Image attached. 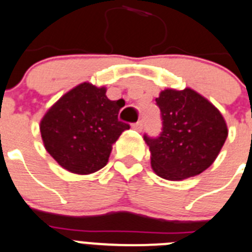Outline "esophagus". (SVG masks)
Listing matches in <instances>:
<instances>
[{
    "mask_svg": "<svg viewBox=\"0 0 252 252\" xmlns=\"http://www.w3.org/2000/svg\"><path fill=\"white\" fill-rule=\"evenodd\" d=\"M133 128H134L136 130H138V132H141V130L143 129V122H142V120H139V122L134 123V124H133Z\"/></svg>",
    "mask_w": 252,
    "mask_h": 252,
    "instance_id": "esophagus-1",
    "label": "esophagus"
}]
</instances>
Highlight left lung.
I'll return each instance as SVG.
<instances>
[{
    "label": "left lung",
    "instance_id": "8db88e82",
    "mask_svg": "<svg viewBox=\"0 0 252 252\" xmlns=\"http://www.w3.org/2000/svg\"><path fill=\"white\" fill-rule=\"evenodd\" d=\"M156 105L161 133L156 138L143 136L154 172L168 181H182L206 170L228 136L220 111L191 88L161 91Z\"/></svg>",
    "mask_w": 252,
    "mask_h": 252
}]
</instances>
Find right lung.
Wrapping results in <instances>:
<instances>
[{"instance_id":"right-lung-1","label":"right lung","mask_w":252,"mask_h":252,"mask_svg":"<svg viewBox=\"0 0 252 252\" xmlns=\"http://www.w3.org/2000/svg\"><path fill=\"white\" fill-rule=\"evenodd\" d=\"M124 101H111L105 87L79 84L51 106L41 120L44 147L64 169L91 174L102 169L129 124L118 119Z\"/></svg>"}]
</instances>
